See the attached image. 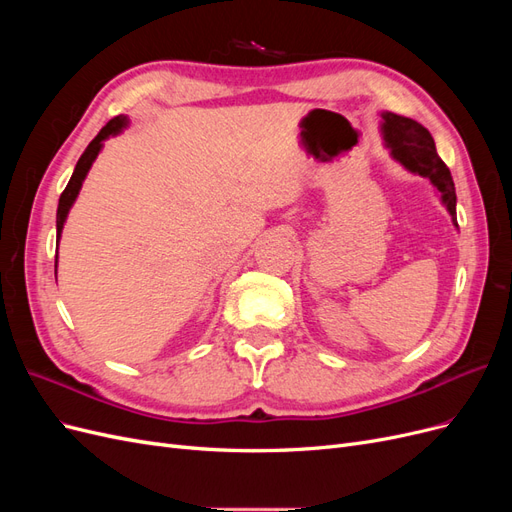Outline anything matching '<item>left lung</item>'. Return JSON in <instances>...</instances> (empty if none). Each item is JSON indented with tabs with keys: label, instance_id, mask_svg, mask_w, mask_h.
Segmentation results:
<instances>
[{
	"label": "left lung",
	"instance_id": "8db88e82",
	"mask_svg": "<svg viewBox=\"0 0 512 512\" xmlns=\"http://www.w3.org/2000/svg\"><path fill=\"white\" fill-rule=\"evenodd\" d=\"M382 123V141L384 147L389 149L391 158L404 166L408 173L425 177L429 183L436 188L440 203L446 207L448 215H451L453 224L457 226V194H455V183L451 177V170L440 160L436 143H433V136L421 123L401 117L391 111L380 113Z\"/></svg>",
	"mask_w": 512,
	"mask_h": 512
}]
</instances>
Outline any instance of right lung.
Instances as JSON below:
<instances>
[{
	"instance_id": "right-lung-1",
	"label": "right lung",
	"mask_w": 512,
	"mask_h": 512,
	"mask_svg": "<svg viewBox=\"0 0 512 512\" xmlns=\"http://www.w3.org/2000/svg\"><path fill=\"white\" fill-rule=\"evenodd\" d=\"M128 126H130V119H128L126 115H117L115 119L108 121L106 126L98 132V136L94 138V141H91V143L87 145V149L83 151V156L79 158V162H76L74 173H72V177H70V181H68V185H66L64 194L59 196V205H57V250H59L61 232H64V224H66V220H68V213H70V209H72V205H74L76 196H79V192H81V188H83V181H85V177H87V173H89L91 164L96 162L98 153L102 151L104 141H108V138H111V136L121 134ZM55 280H57V256H55Z\"/></svg>"
}]
</instances>
